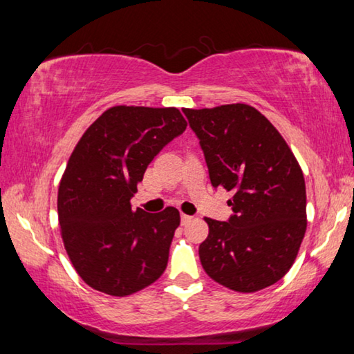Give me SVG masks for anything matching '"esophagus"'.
<instances>
[{"label": "esophagus", "instance_id": "34e87169", "mask_svg": "<svg viewBox=\"0 0 354 354\" xmlns=\"http://www.w3.org/2000/svg\"><path fill=\"white\" fill-rule=\"evenodd\" d=\"M192 220H194V217H190V215H185V214H181V223H183V225L190 223Z\"/></svg>", "mask_w": 354, "mask_h": 354}]
</instances>
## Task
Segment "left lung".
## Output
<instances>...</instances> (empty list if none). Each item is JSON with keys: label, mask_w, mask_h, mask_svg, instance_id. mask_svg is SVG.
I'll return each mask as SVG.
<instances>
[{"label": "left lung", "mask_w": 354, "mask_h": 354, "mask_svg": "<svg viewBox=\"0 0 354 354\" xmlns=\"http://www.w3.org/2000/svg\"><path fill=\"white\" fill-rule=\"evenodd\" d=\"M215 189L232 192L227 221L205 218L200 261L215 283L251 293L290 270L306 232V185L278 129L253 106L183 109Z\"/></svg>", "instance_id": "obj_1"}]
</instances>
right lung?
I'll use <instances>...</instances> for the list:
<instances>
[{
    "label": "right lung",
    "instance_id": "obj_1",
    "mask_svg": "<svg viewBox=\"0 0 354 354\" xmlns=\"http://www.w3.org/2000/svg\"><path fill=\"white\" fill-rule=\"evenodd\" d=\"M187 127L176 107L113 106L87 128L59 184L64 247L92 289L127 297L164 273L179 212L133 211L148 164Z\"/></svg>",
    "mask_w": 354,
    "mask_h": 354
}]
</instances>
